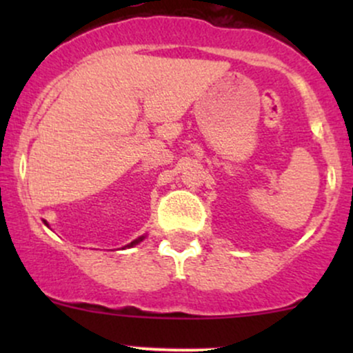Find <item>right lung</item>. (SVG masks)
I'll return each instance as SVG.
<instances>
[{
	"label": "right lung",
	"instance_id": "right-lung-1",
	"mask_svg": "<svg viewBox=\"0 0 353 353\" xmlns=\"http://www.w3.org/2000/svg\"><path fill=\"white\" fill-rule=\"evenodd\" d=\"M44 224H46V221H44ZM48 225V224H46ZM145 239V236H141V237H137V239H134V241L131 242V244H128V245H124V249H129V247H134V245H137L139 244V242H143Z\"/></svg>",
	"mask_w": 353,
	"mask_h": 353
}]
</instances>
